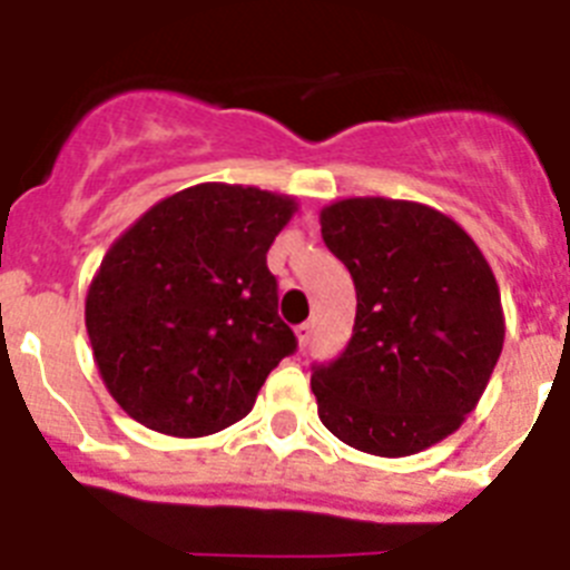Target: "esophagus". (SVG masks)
I'll list each match as a JSON object with an SVG mask.
<instances>
[{
	"instance_id": "obj_1",
	"label": "esophagus",
	"mask_w": 570,
	"mask_h": 570,
	"mask_svg": "<svg viewBox=\"0 0 570 570\" xmlns=\"http://www.w3.org/2000/svg\"><path fill=\"white\" fill-rule=\"evenodd\" d=\"M295 335H298V344L306 346V344H309V338H313V324H309V321L298 324V326H295Z\"/></svg>"
}]
</instances>
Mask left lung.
Masks as SVG:
<instances>
[{
    "label": "left lung",
    "instance_id": "left-lung-1",
    "mask_svg": "<svg viewBox=\"0 0 570 570\" xmlns=\"http://www.w3.org/2000/svg\"><path fill=\"white\" fill-rule=\"evenodd\" d=\"M355 284L353 338L315 364L324 428L373 456H413L462 428L504 341L499 286L473 237L410 200L350 197L321 212Z\"/></svg>",
    "mask_w": 570,
    "mask_h": 570
}]
</instances>
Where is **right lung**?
I'll list each match as a JSON object with an SVG mask.
<instances>
[{
    "instance_id": "add662e5",
    "label": "right lung",
    "mask_w": 570,
    "mask_h": 570,
    "mask_svg": "<svg viewBox=\"0 0 570 570\" xmlns=\"http://www.w3.org/2000/svg\"><path fill=\"white\" fill-rule=\"evenodd\" d=\"M298 203L200 183L122 232L86 298L94 361L114 402L166 435L240 422L298 341L278 315L272 240Z\"/></svg>"
}]
</instances>
